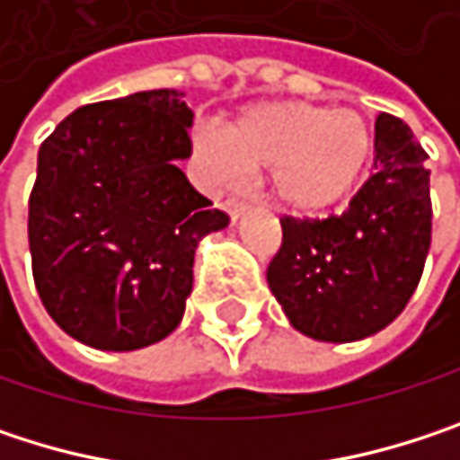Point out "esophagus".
Segmentation results:
<instances>
[{"label":"esophagus","mask_w":460,"mask_h":460,"mask_svg":"<svg viewBox=\"0 0 460 460\" xmlns=\"http://www.w3.org/2000/svg\"><path fill=\"white\" fill-rule=\"evenodd\" d=\"M224 208H226V213H229L231 218L236 221V218L250 208V202H247V199H239V197H229V199L224 202Z\"/></svg>","instance_id":"obj_1"}]
</instances>
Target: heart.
I'll use <instances>...</instances> for the list:
<instances>
[{"mask_svg": "<svg viewBox=\"0 0 460 460\" xmlns=\"http://www.w3.org/2000/svg\"><path fill=\"white\" fill-rule=\"evenodd\" d=\"M194 146L218 183H236L244 170H269L282 208L317 216L359 186L376 154V133L351 109L277 101L244 111L229 136L199 133Z\"/></svg>", "mask_w": 460, "mask_h": 460, "instance_id": "b5f03b06", "label": "heart"}]
</instances>
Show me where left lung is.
Returning a JSON list of instances; mask_svg holds the SVG:
<instances>
[{"mask_svg": "<svg viewBox=\"0 0 460 460\" xmlns=\"http://www.w3.org/2000/svg\"><path fill=\"white\" fill-rule=\"evenodd\" d=\"M429 154L392 114L376 119L373 175L341 216H282L266 279L296 330L346 343L400 317L431 244Z\"/></svg>", "mask_w": 460, "mask_h": 460, "instance_id": "obj_1", "label": "left lung"}]
</instances>
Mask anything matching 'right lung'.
Here are the masks:
<instances>
[{
	"label": "right lung",
	"mask_w": 460,
	"mask_h": 460,
	"mask_svg": "<svg viewBox=\"0 0 460 460\" xmlns=\"http://www.w3.org/2000/svg\"><path fill=\"white\" fill-rule=\"evenodd\" d=\"M191 119L181 93L146 90L71 111L42 143L31 271L47 314L79 343L133 351L183 317L197 244L229 224L178 167Z\"/></svg>",
	"instance_id": "add662e5"
}]
</instances>
